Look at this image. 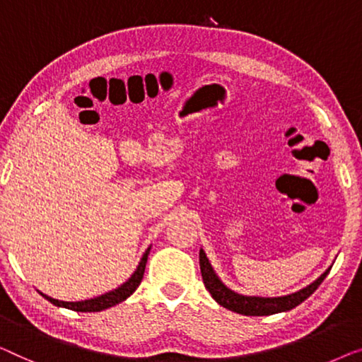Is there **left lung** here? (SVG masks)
<instances>
[{
  "mask_svg": "<svg viewBox=\"0 0 362 362\" xmlns=\"http://www.w3.org/2000/svg\"><path fill=\"white\" fill-rule=\"evenodd\" d=\"M200 271L206 290L221 307L231 310V312L246 315V317H264V315L288 312V310H292L302 303L303 300H307L320 287V284L325 281V277L328 276L332 267H328L317 281L307 285L305 288H300L295 293L284 295V297H251V295H241L231 288H228L220 281V277L216 276L215 271H213L211 264L208 261L203 249H200Z\"/></svg>",
  "mask_w": 362,
  "mask_h": 362,
  "instance_id": "obj_1",
  "label": "left lung"
}]
</instances>
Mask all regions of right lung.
<instances>
[{
  "label": "right lung",
  "mask_w": 362,
  "mask_h": 362,
  "mask_svg": "<svg viewBox=\"0 0 362 362\" xmlns=\"http://www.w3.org/2000/svg\"><path fill=\"white\" fill-rule=\"evenodd\" d=\"M151 247L146 249L144 256L141 257V262L134 274L126 281L123 285H119L118 288L111 290V292L100 295V297L90 298V300H81V302H62V300L52 298L49 295H44L42 292H39L45 300H49L50 303L55 305V307H64L69 310H74V312H101V310H106L110 307H115L121 302H124L129 295L134 293V290L139 287V284L142 281V276H144V269H146V262H147V256H149Z\"/></svg>",
  "instance_id": "add662e5"
}]
</instances>
